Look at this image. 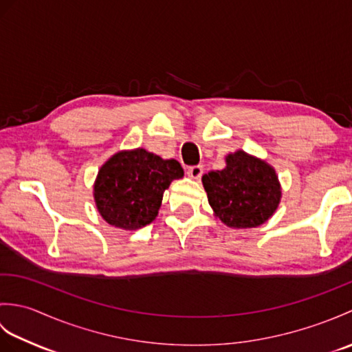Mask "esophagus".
<instances>
[{"mask_svg": "<svg viewBox=\"0 0 352 352\" xmlns=\"http://www.w3.org/2000/svg\"><path fill=\"white\" fill-rule=\"evenodd\" d=\"M188 175L190 178H193V180H199L201 175H203V166H190L188 168Z\"/></svg>", "mask_w": 352, "mask_h": 352, "instance_id": "1", "label": "esophagus"}]
</instances>
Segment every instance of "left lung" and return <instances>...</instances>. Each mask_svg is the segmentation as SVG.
Here are the masks:
<instances>
[{
    "label": "left lung",
    "instance_id": "left-lung-1",
    "mask_svg": "<svg viewBox=\"0 0 352 352\" xmlns=\"http://www.w3.org/2000/svg\"><path fill=\"white\" fill-rule=\"evenodd\" d=\"M226 162L222 170L203 175L208 204L228 227L261 226L275 213L281 199L275 169L245 151L228 154Z\"/></svg>",
    "mask_w": 352,
    "mask_h": 352
}]
</instances>
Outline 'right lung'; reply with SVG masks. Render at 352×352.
<instances>
[{
    "label": "right lung",
    "instance_id": "add662e5",
    "mask_svg": "<svg viewBox=\"0 0 352 352\" xmlns=\"http://www.w3.org/2000/svg\"><path fill=\"white\" fill-rule=\"evenodd\" d=\"M184 175L177 160H163L144 148L119 151L102 164L94 198L102 219L122 230L151 223L172 180Z\"/></svg>",
    "mask_w": 352,
    "mask_h": 352
}]
</instances>
